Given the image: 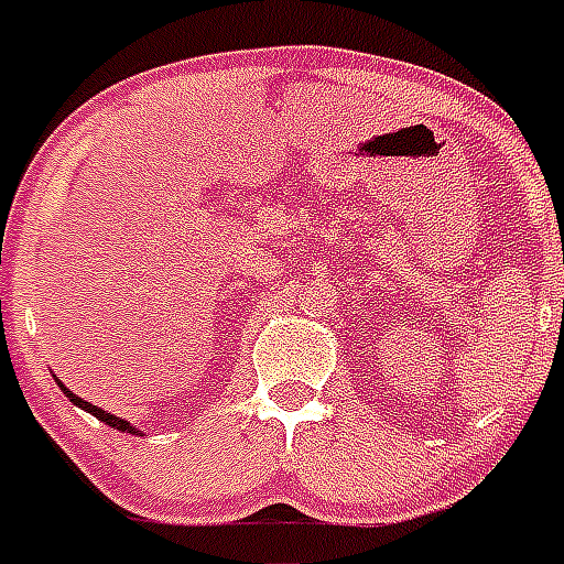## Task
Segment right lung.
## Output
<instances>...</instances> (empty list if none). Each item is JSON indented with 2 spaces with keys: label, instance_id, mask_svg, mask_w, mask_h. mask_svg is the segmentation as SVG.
I'll use <instances>...</instances> for the list:
<instances>
[{
  "label": "right lung",
  "instance_id": "right-lung-1",
  "mask_svg": "<svg viewBox=\"0 0 564 564\" xmlns=\"http://www.w3.org/2000/svg\"><path fill=\"white\" fill-rule=\"evenodd\" d=\"M62 390H64V395L69 398V401L76 403V406H82V410H87L89 415H96L98 421H104V423H107V426H115V430H121V432H132V426H129L127 421H121V417H115V415H109V412L98 410V406H93V403H87V401H84V398L73 395V392H69L67 387H64V383H62Z\"/></svg>",
  "mask_w": 564,
  "mask_h": 564
}]
</instances>
